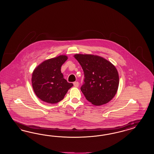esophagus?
<instances>
[{
	"instance_id": "esophagus-1",
	"label": "esophagus",
	"mask_w": 154,
	"mask_h": 154,
	"mask_svg": "<svg viewBox=\"0 0 154 154\" xmlns=\"http://www.w3.org/2000/svg\"><path fill=\"white\" fill-rule=\"evenodd\" d=\"M73 85H74L75 87V88H78V87L79 86V82H75L73 83Z\"/></svg>"
}]
</instances>
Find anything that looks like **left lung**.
I'll return each instance as SVG.
<instances>
[{
  "mask_svg": "<svg viewBox=\"0 0 154 154\" xmlns=\"http://www.w3.org/2000/svg\"><path fill=\"white\" fill-rule=\"evenodd\" d=\"M74 57L84 70L81 90L86 99L95 106L109 102L116 95L119 84L115 66L100 56L76 54Z\"/></svg>",
  "mask_w": 154,
  "mask_h": 154,
  "instance_id": "obj_1",
  "label": "left lung"
}]
</instances>
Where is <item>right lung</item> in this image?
I'll return each mask as SVG.
<instances>
[{"instance_id": "obj_1", "label": "right lung", "mask_w": 154, "mask_h": 154, "mask_svg": "<svg viewBox=\"0 0 154 154\" xmlns=\"http://www.w3.org/2000/svg\"><path fill=\"white\" fill-rule=\"evenodd\" d=\"M65 55L44 61L33 71L32 86L42 101L54 104L63 100L73 85L64 79L61 67L67 60Z\"/></svg>"}]
</instances>
